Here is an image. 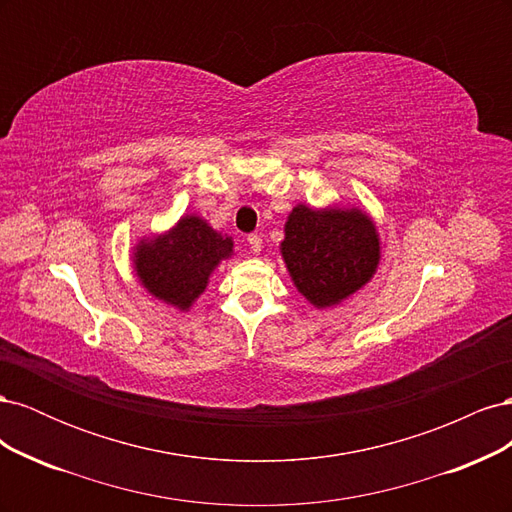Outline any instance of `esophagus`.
Here are the masks:
<instances>
[{"instance_id":"esophagus-1","label":"esophagus","mask_w":512,"mask_h":512,"mask_svg":"<svg viewBox=\"0 0 512 512\" xmlns=\"http://www.w3.org/2000/svg\"><path fill=\"white\" fill-rule=\"evenodd\" d=\"M247 245H250V250H252L254 254H260V250H262V239H260V235H247Z\"/></svg>"}]
</instances>
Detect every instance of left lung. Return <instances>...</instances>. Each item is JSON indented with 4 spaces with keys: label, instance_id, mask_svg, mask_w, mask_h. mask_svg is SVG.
Instances as JSON below:
<instances>
[{
    "label": "left lung",
    "instance_id": "obj_1",
    "mask_svg": "<svg viewBox=\"0 0 512 512\" xmlns=\"http://www.w3.org/2000/svg\"><path fill=\"white\" fill-rule=\"evenodd\" d=\"M280 254L301 297L329 309L371 282L382 245L374 218L359 205L299 203L288 213Z\"/></svg>",
    "mask_w": 512,
    "mask_h": 512
}]
</instances>
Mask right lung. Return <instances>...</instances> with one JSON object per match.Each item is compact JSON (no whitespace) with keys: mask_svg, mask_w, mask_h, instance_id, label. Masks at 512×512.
<instances>
[{"mask_svg":"<svg viewBox=\"0 0 512 512\" xmlns=\"http://www.w3.org/2000/svg\"><path fill=\"white\" fill-rule=\"evenodd\" d=\"M232 256V237L222 235L198 213H185L168 230L134 243L132 269L153 299L177 312H190L213 271Z\"/></svg>","mask_w":512,"mask_h":512,"instance_id":"1","label":"right lung"}]
</instances>
